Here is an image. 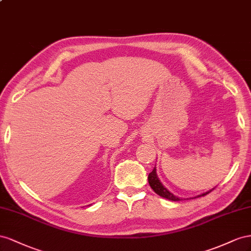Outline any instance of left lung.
Listing matches in <instances>:
<instances>
[{"label": "left lung", "mask_w": 251, "mask_h": 251, "mask_svg": "<svg viewBox=\"0 0 251 251\" xmlns=\"http://www.w3.org/2000/svg\"><path fill=\"white\" fill-rule=\"evenodd\" d=\"M148 183H149V185H150V187H151V188L153 189V191L156 193V195H159L160 197H162V198H164V199L170 200V201H181V200H182V199H180V198L176 197L175 195H173V193H171L167 188L164 187L163 184H162L161 181L159 180V177H157L155 167L153 168V170L151 171V173H150V174L148 175ZM213 189H214V188H212V189H210V190H208V191H206V192L202 193V195H199V196H197V197H195V198H200V197H203V196L208 195V193L211 192ZM195 198H192V199H195ZM190 199H191V198H190Z\"/></svg>", "instance_id": "obj_1"}]
</instances>
